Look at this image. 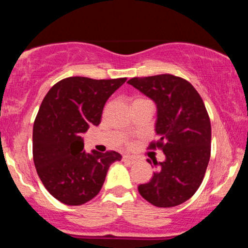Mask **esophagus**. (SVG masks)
Wrapping results in <instances>:
<instances>
[{
  "label": "esophagus",
  "instance_id": "esophagus-1",
  "mask_svg": "<svg viewBox=\"0 0 248 248\" xmlns=\"http://www.w3.org/2000/svg\"><path fill=\"white\" fill-rule=\"evenodd\" d=\"M122 161L127 162V163H129V164H134V163H136V162H138V158H136L135 156L124 155V157H122Z\"/></svg>",
  "mask_w": 248,
  "mask_h": 248
}]
</instances>
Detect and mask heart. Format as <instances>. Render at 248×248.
<instances>
[{"instance_id":"obj_1","label":"heart","mask_w":248,"mask_h":248,"mask_svg":"<svg viewBox=\"0 0 248 248\" xmlns=\"http://www.w3.org/2000/svg\"><path fill=\"white\" fill-rule=\"evenodd\" d=\"M138 100H141V99H138Z\"/></svg>"}]
</instances>
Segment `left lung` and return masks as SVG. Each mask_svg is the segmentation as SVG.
Returning <instances> with one entry per match:
<instances>
[{
  "instance_id": "1",
  "label": "left lung",
  "mask_w": 248,
  "mask_h": 248,
  "mask_svg": "<svg viewBox=\"0 0 248 248\" xmlns=\"http://www.w3.org/2000/svg\"><path fill=\"white\" fill-rule=\"evenodd\" d=\"M157 106L155 130L160 138L149 149H161L166 161L140 195L157 207H172L191 198L203 182L211 155V122L196 88L186 79L158 75L128 80ZM150 163V161L148 160Z\"/></svg>"
}]
</instances>
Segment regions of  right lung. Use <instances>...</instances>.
<instances>
[{
    "label": "right lung",
    "mask_w": 248,
    "mask_h": 248,
    "mask_svg": "<svg viewBox=\"0 0 248 248\" xmlns=\"http://www.w3.org/2000/svg\"><path fill=\"white\" fill-rule=\"evenodd\" d=\"M127 78L69 77L53 85L33 122L32 155L43 186L66 205H81L101 190L119 153H86L81 134L98 126L110 95Z\"/></svg>",
    "instance_id": "obj_1"
}]
</instances>
